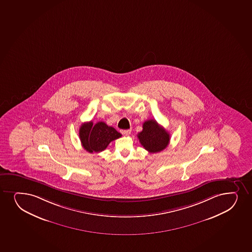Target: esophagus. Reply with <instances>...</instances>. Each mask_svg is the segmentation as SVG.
Masks as SVG:
<instances>
[{
    "mask_svg": "<svg viewBox=\"0 0 252 252\" xmlns=\"http://www.w3.org/2000/svg\"><path fill=\"white\" fill-rule=\"evenodd\" d=\"M131 132V129H125V130H121L122 134H124V135H127V134H129Z\"/></svg>",
    "mask_w": 252,
    "mask_h": 252,
    "instance_id": "1",
    "label": "esophagus"
}]
</instances>
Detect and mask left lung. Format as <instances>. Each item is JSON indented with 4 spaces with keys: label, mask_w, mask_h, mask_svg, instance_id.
I'll return each mask as SVG.
<instances>
[{
    "label": "left lung",
    "mask_w": 252,
    "mask_h": 252,
    "mask_svg": "<svg viewBox=\"0 0 252 252\" xmlns=\"http://www.w3.org/2000/svg\"><path fill=\"white\" fill-rule=\"evenodd\" d=\"M142 146L150 153H157L165 150L170 142V134L154 119L143 124V130L138 133Z\"/></svg>",
    "instance_id": "8db88e82"
}]
</instances>
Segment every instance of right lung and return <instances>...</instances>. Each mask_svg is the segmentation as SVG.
<instances>
[{
    "instance_id": "obj_1",
    "label": "right lung",
    "mask_w": 252,
    "mask_h": 252,
    "mask_svg": "<svg viewBox=\"0 0 252 252\" xmlns=\"http://www.w3.org/2000/svg\"><path fill=\"white\" fill-rule=\"evenodd\" d=\"M81 145L89 153H98L104 151L111 142L119 139L122 134L115 128L106 125L104 122H98L93 125L87 122L81 125L79 130Z\"/></svg>"
}]
</instances>
